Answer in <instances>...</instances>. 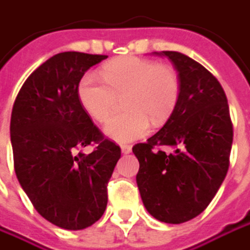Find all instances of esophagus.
Segmentation results:
<instances>
[{
	"label": "esophagus",
	"mask_w": 250,
	"mask_h": 250,
	"mask_svg": "<svg viewBox=\"0 0 250 250\" xmlns=\"http://www.w3.org/2000/svg\"><path fill=\"white\" fill-rule=\"evenodd\" d=\"M122 153H123V154L131 153V146H130V144H123V146H122Z\"/></svg>",
	"instance_id": "1"
}]
</instances>
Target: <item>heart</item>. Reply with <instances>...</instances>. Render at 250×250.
<instances>
[{"label": "heart", "mask_w": 250, "mask_h": 250, "mask_svg": "<svg viewBox=\"0 0 250 250\" xmlns=\"http://www.w3.org/2000/svg\"><path fill=\"white\" fill-rule=\"evenodd\" d=\"M103 81L93 75L83 76L78 97L84 111L99 123H104L123 97L127 113L113 117L104 133L114 141L128 143L144 137L154 125L167 122L177 106L181 92L180 76L174 67L158 65L141 58H122L102 67Z\"/></svg>", "instance_id": "1"}]
</instances>
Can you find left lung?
Returning <instances> with one entry per match:
<instances>
[{"label": "left lung", "instance_id": "8db88e82", "mask_svg": "<svg viewBox=\"0 0 250 250\" xmlns=\"http://www.w3.org/2000/svg\"><path fill=\"white\" fill-rule=\"evenodd\" d=\"M154 53L174 63L181 92L163 128L133 147L140 163L136 180L155 219L183 224L198 216L224 183L233 128L227 95L209 70L180 52Z\"/></svg>", "mask_w": 250, "mask_h": 250}]
</instances>
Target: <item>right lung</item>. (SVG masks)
<instances>
[{
  "label": "right lung",
  "instance_id": "right-lung-1",
  "mask_svg": "<svg viewBox=\"0 0 250 250\" xmlns=\"http://www.w3.org/2000/svg\"><path fill=\"white\" fill-rule=\"evenodd\" d=\"M106 55L62 52L34 70L11 114L17 178L46 221L79 230L93 225L107 205V183L122 150L100 133L82 107L78 86ZM96 144L90 155L82 146Z\"/></svg>",
  "mask_w": 250,
  "mask_h": 250
}]
</instances>
